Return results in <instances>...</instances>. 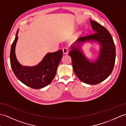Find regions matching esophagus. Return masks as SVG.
Instances as JSON below:
<instances>
[{
  "mask_svg": "<svg viewBox=\"0 0 126 126\" xmlns=\"http://www.w3.org/2000/svg\"><path fill=\"white\" fill-rule=\"evenodd\" d=\"M63 53L64 54H68L69 51V48L68 47H65L63 48Z\"/></svg>",
  "mask_w": 126,
  "mask_h": 126,
  "instance_id": "34e87169",
  "label": "esophagus"
}]
</instances>
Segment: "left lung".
I'll use <instances>...</instances> for the list:
<instances>
[{
  "label": "left lung",
  "mask_w": 126,
  "mask_h": 126,
  "mask_svg": "<svg viewBox=\"0 0 126 126\" xmlns=\"http://www.w3.org/2000/svg\"><path fill=\"white\" fill-rule=\"evenodd\" d=\"M92 29L95 33L91 35L79 37L73 45L69 53L72 60L75 73L81 81L88 84H97L103 81L113 70L115 62V47L112 36L102 25L90 20ZM88 41H97L101 45V50L98 59L90 62L82 54L79 45Z\"/></svg>",
  "instance_id": "1"
}]
</instances>
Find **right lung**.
Wrapping results in <instances>:
<instances>
[{"instance_id": "obj_1", "label": "right lung", "mask_w": 126, "mask_h": 126, "mask_svg": "<svg viewBox=\"0 0 126 126\" xmlns=\"http://www.w3.org/2000/svg\"><path fill=\"white\" fill-rule=\"evenodd\" d=\"M18 32L11 45L10 63L13 73L23 83L33 89H41L50 84L54 79L59 63L63 56V51L48 53L38 65L22 66L18 62L15 54L18 40Z\"/></svg>"}]
</instances>
